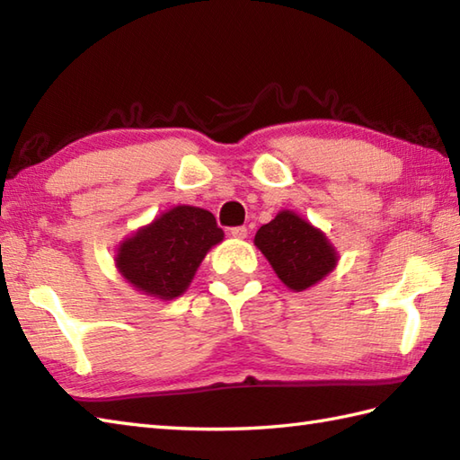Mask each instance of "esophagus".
<instances>
[{
	"mask_svg": "<svg viewBox=\"0 0 460 460\" xmlns=\"http://www.w3.org/2000/svg\"><path fill=\"white\" fill-rule=\"evenodd\" d=\"M231 237H235V239H245L247 237V227H233L231 231Z\"/></svg>",
	"mask_w": 460,
	"mask_h": 460,
	"instance_id": "1",
	"label": "esophagus"
}]
</instances>
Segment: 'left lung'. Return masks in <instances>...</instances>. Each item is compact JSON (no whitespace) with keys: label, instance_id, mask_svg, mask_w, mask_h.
<instances>
[{"label":"left lung","instance_id":"8db88e82","mask_svg":"<svg viewBox=\"0 0 460 460\" xmlns=\"http://www.w3.org/2000/svg\"><path fill=\"white\" fill-rule=\"evenodd\" d=\"M255 245L282 285L295 292L318 285L336 269L340 259L324 231L290 209L279 211L275 219L262 225L255 235Z\"/></svg>","mask_w":460,"mask_h":460}]
</instances>
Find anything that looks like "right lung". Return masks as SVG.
<instances>
[{
    "mask_svg": "<svg viewBox=\"0 0 460 460\" xmlns=\"http://www.w3.org/2000/svg\"><path fill=\"white\" fill-rule=\"evenodd\" d=\"M213 213L175 205L116 247L120 277L146 296L173 300L190 288L209 249L223 241Z\"/></svg>",
    "mask_w": 460,
    "mask_h": 460,
    "instance_id": "right-lung-1",
    "label": "right lung"
}]
</instances>
